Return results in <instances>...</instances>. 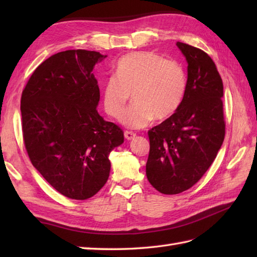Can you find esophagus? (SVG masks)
I'll list each match as a JSON object with an SVG mask.
<instances>
[{
	"instance_id": "esophagus-1",
	"label": "esophagus",
	"mask_w": 257,
	"mask_h": 257,
	"mask_svg": "<svg viewBox=\"0 0 257 257\" xmlns=\"http://www.w3.org/2000/svg\"><path fill=\"white\" fill-rule=\"evenodd\" d=\"M136 137V134L133 132H128V130H125L124 132V138L127 140H132Z\"/></svg>"
}]
</instances>
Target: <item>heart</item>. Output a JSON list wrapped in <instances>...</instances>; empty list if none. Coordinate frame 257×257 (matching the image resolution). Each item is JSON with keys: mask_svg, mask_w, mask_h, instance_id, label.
Instances as JSON below:
<instances>
[{"mask_svg": "<svg viewBox=\"0 0 257 257\" xmlns=\"http://www.w3.org/2000/svg\"><path fill=\"white\" fill-rule=\"evenodd\" d=\"M187 86V72L176 59H166L155 52L130 53L119 59L116 75L103 85V109L118 118L132 94L134 103L120 120L127 127L143 128L152 118L160 121L176 112Z\"/></svg>", "mask_w": 257, "mask_h": 257, "instance_id": "1", "label": "heart"}]
</instances>
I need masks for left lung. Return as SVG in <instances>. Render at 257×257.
Listing matches in <instances>:
<instances>
[{"label":"left lung","mask_w":257,"mask_h":257,"mask_svg":"<svg viewBox=\"0 0 257 257\" xmlns=\"http://www.w3.org/2000/svg\"><path fill=\"white\" fill-rule=\"evenodd\" d=\"M188 62V86L172 116L148 132L146 173L163 194H178L199 181L225 137L223 83L214 62L200 48L178 42Z\"/></svg>","instance_id":"8db88e82"}]
</instances>
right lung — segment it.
I'll list each match as a JSON object with an SVG mask.
<instances>
[{
	"instance_id": "1",
	"label": "right lung",
	"mask_w": 257,
	"mask_h": 257,
	"mask_svg": "<svg viewBox=\"0 0 257 257\" xmlns=\"http://www.w3.org/2000/svg\"><path fill=\"white\" fill-rule=\"evenodd\" d=\"M99 52L69 50L38 66L21 97L22 132L32 165L57 192L74 200L94 196L107 182L109 155L123 132L97 111L92 74Z\"/></svg>"
}]
</instances>
